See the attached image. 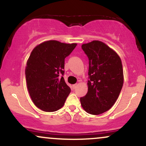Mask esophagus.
<instances>
[{"instance_id":"esophagus-1","label":"esophagus","mask_w":146,"mask_h":146,"mask_svg":"<svg viewBox=\"0 0 146 146\" xmlns=\"http://www.w3.org/2000/svg\"><path fill=\"white\" fill-rule=\"evenodd\" d=\"M77 86H78V84H73V89H75Z\"/></svg>"}]
</instances>
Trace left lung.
Segmentation results:
<instances>
[{"label":"left lung","instance_id":"left-lung-1","mask_svg":"<svg viewBox=\"0 0 146 146\" xmlns=\"http://www.w3.org/2000/svg\"><path fill=\"white\" fill-rule=\"evenodd\" d=\"M82 48L89 60L88 92L80 98L86 113L98 115L108 110L117 101L123 84L121 60L105 43L93 40Z\"/></svg>","mask_w":146,"mask_h":146}]
</instances>
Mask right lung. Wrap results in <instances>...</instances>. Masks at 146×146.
<instances>
[{"label":"right lung","mask_w":146,"mask_h":146,"mask_svg":"<svg viewBox=\"0 0 146 146\" xmlns=\"http://www.w3.org/2000/svg\"><path fill=\"white\" fill-rule=\"evenodd\" d=\"M76 46L48 40L31 51L25 68L27 86L33 104L43 111H56L64 104L71 88L60 75L64 73V59Z\"/></svg>","instance_id":"right-lung-1"}]
</instances>
